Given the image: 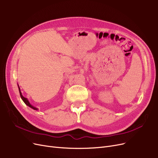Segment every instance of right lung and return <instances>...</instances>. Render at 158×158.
Segmentation results:
<instances>
[{"label": "right lung", "instance_id": "1", "mask_svg": "<svg viewBox=\"0 0 158 158\" xmlns=\"http://www.w3.org/2000/svg\"><path fill=\"white\" fill-rule=\"evenodd\" d=\"M18 86H19V93H20V98H21V99H23V101H24V103H25L26 105H28V106H30V108H33V110H37L38 108H36V107H34V106H32V105H31L30 103V102L28 101V99H27V98H24V96L22 95V93H21V92H20V88H19V85H18Z\"/></svg>", "mask_w": 158, "mask_h": 158}]
</instances>
